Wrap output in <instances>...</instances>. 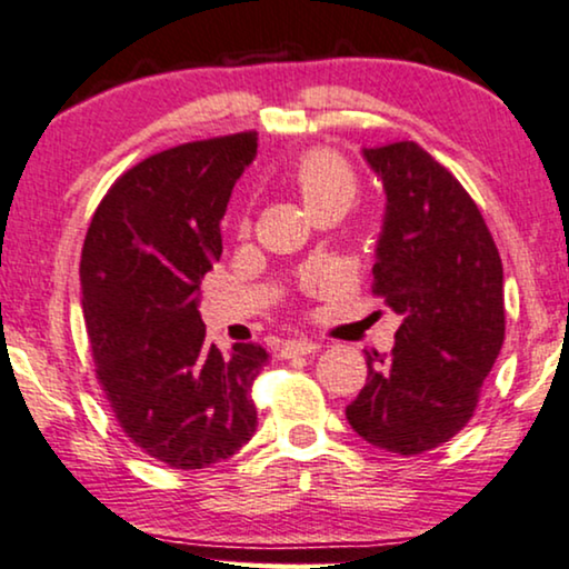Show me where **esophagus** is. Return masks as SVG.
Segmentation results:
<instances>
[{
  "mask_svg": "<svg viewBox=\"0 0 569 569\" xmlns=\"http://www.w3.org/2000/svg\"><path fill=\"white\" fill-rule=\"evenodd\" d=\"M321 346L313 340H287L282 346V359H296V356H311Z\"/></svg>",
  "mask_w": 569,
  "mask_h": 569,
  "instance_id": "34e87169",
  "label": "esophagus"
}]
</instances>
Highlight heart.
<instances>
[{
  "instance_id": "obj_1",
  "label": "heart",
  "mask_w": 569,
  "mask_h": 569,
  "mask_svg": "<svg viewBox=\"0 0 569 569\" xmlns=\"http://www.w3.org/2000/svg\"><path fill=\"white\" fill-rule=\"evenodd\" d=\"M292 184L308 210L338 206L348 210L359 194V181L350 166L332 150H311L296 163Z\"/></svg>"
}]
</instances>
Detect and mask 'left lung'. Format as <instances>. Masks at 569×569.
<instances>
[{"mask_svg": "<svg viewBox=\"0 0 569 569\" xmlns=\"http://www.w3.org/2000/svg\"><path fill=\"white\" fill-rule=\"evenodd\" d=\"M385 189L375 296L403 325L390 356L367 353L346 417L390 453L438 448L472 419L503 346V269L478 206L417 142L363 147Z\"/></svg>", "mask_w": 569, "mask_h": 569, "instance_id": "8db88e82", "label": "left lung"}]
</instances>
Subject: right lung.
I'll return each instance as SVG.
<instances>
[{"label": "right lung", "mask_w": 569, "mask_h": 569, "mask_svg": "<svg viewBox=\"0 0 569 569\" xmlns=\"http://www.w3.org/2000/svg\"><path fill=\"white\" fill-rule=\"evenodd\" d=\"M256 131L187 142L108 189L81 250V308L97 380L126 438L173 469L229 459L258 427V342H206L200 282L221 258L231 189Z\"/></svg>", "instance_id": "add662e5"}]
</instances>
